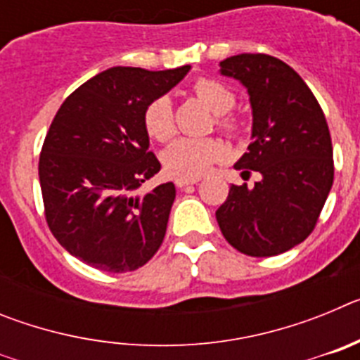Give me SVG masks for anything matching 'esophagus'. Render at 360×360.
Segmentation results:
<instances>
[{
  "mask_svg": "<svg viewBox=\"0 0 360 360\" xmlns=\"http://www.w3.org/2000/svg\"><path fill=\"white\" fill-rule=\"evenodd\" d=\"M174 184H176L178 189H184V187L187 186H195V184H198V178H193V180H187V178H176Z\"/></svg>",
  "mask_w": 360,
  "mask_h": 360,
  "instance_id": "esophagus-1",
  "label": "esophagus"
}]
</instances>
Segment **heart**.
I'll use <instances>...</instances> for the list:
<instances>
[{
	"instance_id": "heart-1",
	"label": "heart",
	"mask_w": 360,
	"mask_h": 360,
	"mask_svg": "<svg viewBox=\"0 0 360 360\" xmlns=\"http://www.w3.org/2000/svg\"><path fill=\"white\" fill-rule=\"evenodd\" d=\"M191 91L216 115L219 129L236 133L240 124L227 113L234 106V94L227 86L211 77H200L193 82ZM144 129L151 139L158 142L169 141L174 135V117L169 97L160 95L153 98L144 110ZM227 148L218 139H191L184 136L164 151V167L174 178H200L211 169V165L225 157Z\"/></svg>"
}]
</instances>
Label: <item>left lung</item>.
Instances as JSON below:
<instances>
[{"instance_id": "8db88e82", "label": "left lung", "mask_w": 360, "mask_h": 360, "mask_svg": "<svg viewBox=\"0 0 360 360\" xmlns=\"http://www.w3.org/2000/svg\"><path fill=\"white\" fill-rule=\"evenodd\" d=\"M219 72L247 88L252 106V142L234 167L263 178L254 187L232 184L216 219L240 252L278 256L310 236L332 189L328 124L307 82L281 59L240 53L219 63Z\"/></svg>"}]
</instances>
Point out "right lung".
I'll return each instance as SVG.
<instances>
[{
  "mask_svg": "<svg viewBox=\"0 0 360 360\" xmlns=\"http://www.w3.org/2000/svg\"><path fill=\"white\" fill-rule=\"evenodd\" d=\"M189 68L115 66L79 86L53 117L39 157L44 216L86 265L131 272L160 249L176 191L167 182L136 195L160 171L142 117Z\"/></svg>",
  "mask_w": 360,
  "mask_h": 360,
  "instance_id": "1",
  "label": "right lung"
}]
</instances>
